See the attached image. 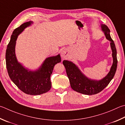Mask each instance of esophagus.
Instances as JSON below:
<instances>
[{
	"mask_svg": "<svg viewBox=\"0 0 125 125\" xmlns=\"http://www.w3.org/2000/svg\"><path fill=\"white\" fill-rule=\"evenodd\" d=\"M68 53L66 51H64L63 50L62 53H61V56H62V57L63 58H66L68 57Z\"/></svg>",
	"mask_w": 125,
	"mask_h": 125,
	"instance_id": "34e87169",
	"label": "esophagus"
}]
</instances>
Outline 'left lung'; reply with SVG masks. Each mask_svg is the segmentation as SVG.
Listing matches in <instances>:
<instances>
[{
  "label": "left lung",
  "instance_id": "8db88e82",
  "mask_svg": "<svg viewBox=\"0 0 125 125\" xmlns=\"http://www.w3.org/2000/svg\"><path fill=\"white\" fill-rule=\"evenodd\" d=\"M101 27L106 39L110 42L113 57V64L111 67L110 72L105 78L99 81L88 79L81 73L78 68L74 63L68 61L64 60L63 61V64L66 70L67 75L69 78L72 88L76 92L84 94H95L102 91L108 86L110 81L114 78L117 68L116 49L114 41L110 37V30L105 24H102Z\"/></svg>",
  "mask_w": 125,
  "mask_h": 125
}]
</instances>
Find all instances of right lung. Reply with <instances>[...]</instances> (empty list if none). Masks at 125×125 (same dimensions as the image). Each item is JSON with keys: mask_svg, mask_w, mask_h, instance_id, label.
<instances>
[{"mask_svg": "<svg viewBox=\"0 0 125 125\" xmlns=\"http://www.w3.org/2000/svg\"><path fill=\"white\" fill-rule=\"evenodd\" d=\"M31 22L22 24L13 31L6 51V65L9 77L17 87L25 94L39 95L48 92L51 87L50 76L55 65L61 62L60 55L46 58L39 70L28 71L17 62L15 53L18 35Z\"/></svg>", "mask_w": 125, "mask_h": 125, "instance_id": "obj_1", "label": "right lung"}]
</instances>
